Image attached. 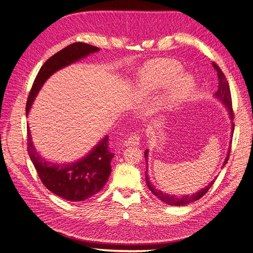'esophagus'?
<instances>
[{
    "label": "esophagus",
    "mask_w": 253,
    "mask_h": 253,
    "mask_svg": "<svg viewBox=\"0 0 253 253\" xmlns=\"http://www.w3.org/2000/svg\"><path fill=\"white\" fill-rule=\"evenodd\" d=\"M139 143H140L139 133H133L124 141V145H127V147L128 145H139Z\"/></svg>",
    "instance_id": "esophagus-1"
}]
</instances>
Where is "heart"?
Returning a JSON list of instances; mask_svg holds the SVG:
<instances>
[{"mask_svg":"<svg viewBox=\"0 0 253 253\" xmlns=\"http://www.w3.org/2000/svg\"><path fill=\"white\" fill-rule=\"evenodd\" d=\"M181 73V66L172 59H157L150 62L142 71L137 85L139 95H147L150 93L162 89L172 83L167 99L175 103L187 97L193 91L195 83L189 75H178Z\"/></svg>","mask_w":253,"mask_h":253,"instance_id":"b5f03b06","label":"heart"}]
</instances>
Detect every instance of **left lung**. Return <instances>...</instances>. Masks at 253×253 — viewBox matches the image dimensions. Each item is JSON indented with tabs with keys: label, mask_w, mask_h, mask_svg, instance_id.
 I'll return each instance as SVG.
<instances>
[{
	"label": "left lung",
	"mask_w": 253,
	"mask_h": 253,
	"mask_svg": "<svg viewBox=\"0 0 253 253\" xmlns=\"http://www.w3.org/2000/svg\"><path fill=\"white\" fill-rule=\"evenodd\" d=\"M212 65H213L214 70L216 71L217 73V77H218V90L217 92L215 93L216 97H218L225 105H227V108L230 112V115H231V118L233 119L234 118V111H233V105H232V95H231V90H230V85L228 83V80L227 78H225L224 74L222 73V71L220 70L219 66L215 63V62H212ZM234 127L235 125L233 124V132H234ZM232 143V141H231ZM230 151H231V148L229 150V153H228V156L227 158H225L224 160V163H223V166L227 164L228 160H229V157H230ZM144 158L145 160H148V150L144 152ZM222 166V167H223ZM145 180H147V184L148 187L150 189V191L155 195L157 196L160 200H162L164 203L168 204V205H171V206H182V205H187V204H190L192 202H195L197 200H199V199L202 198L207 192L208 190L212 187V184L214 183V180H212L206 188L202 189L201 191H199L198 193H195L193 195H184V196H181V197H175V196H171V195H168V194H164L162 191H159L157 190L154 185L150 182L149 180V176H148V168H147V171H145Z\"/></svg>",
	"instance_id": "obj_1"
}]
</instances>
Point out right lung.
I'll return each instance as SVG.
<instances>
[{"instance_id":"add662e5","label":"right lung","mask_w":253,"mask_h":253,"mask_svg":"<svg viewBox=\"0 0 253 253\" xmlns=\"http://www.w3.org/2000/svg\"><path fill=\"white\" fill-rule=\"evenodd\" d=\"M98 50V47L77 42L51 56L40 69L33 83L26 101V115L39 90L53 73ZM109 144V136H105L81 160L71 164L50 163L37 153L28 129V153L40 179L50 192L73 202L84 201L103 188L111 174V161L115 155Z\"/></svg>"}]
</instances>
